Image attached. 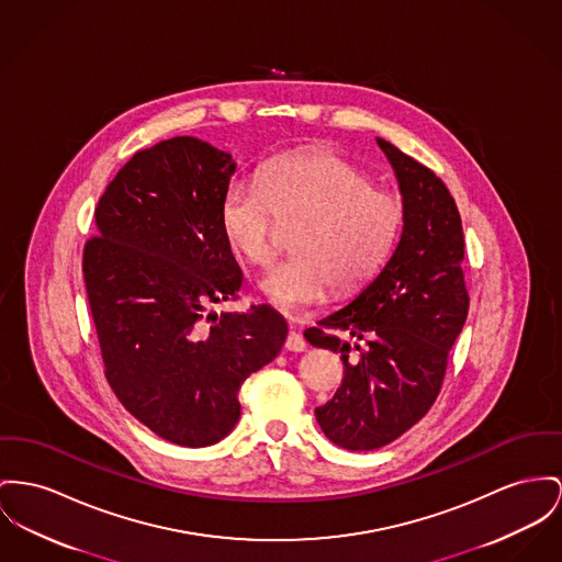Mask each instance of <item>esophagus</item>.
Segmentation results:
<instances>
[{
	"instance_id": "34e87169",
	"label": "esophagus",
	"mask_w": 562,
	"mask_h": 562,
	"mask_svg": "<svg viewBox=\"0 0 562 562\" xmlns=\"http://www.w3.org/2000/svg\"><path fill=\"white\" fill-rule=\"evenodd\" d=\"M285 349L288 351H304L306 349V340L302 338V335L292 330L288 338H285Z\"/></svg>"
}]
</instances>
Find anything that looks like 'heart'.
<instances>
[{"label":"heart","mask_w":562,"mask_h":562,"mask_svg":"<svg viewBox=\"0 0 562 562\" xmlns=\"http://www.w3.org/2000/svg\"><path fill=\"white\" fill-rule=\"evenodd\" d=\"M220 222L229 247L251 263L270 262L279 224H299L296 254L270 266L260 290L281 308H302L330 285L353 292L373 274L398 238L403 206L349 161L313 150L272 161L258 183H229Z\"/></svg>","instance_id":"heart-1"}]
</instances>
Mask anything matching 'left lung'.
I'll return each instance as SVG.
<instances>
[{"label": "left lung", "instance_id": "left-lung-1", "mask_svg": "<svg viewBox=\"0 0 562 562\" xmlns=\"http://www.w3.org/2000/svg\"><path fill=\"white\" fill-rule=\"evenodd\" d=\"M376 145L403 193L401 240L356 299L304 330L313 347L340 353L342 383L315 417L333 443L351 451L392 443L435 405L469 313L464 234L449 189L392 143Z\"/></svg>", "mask_w": 562, "mask_h": 562}]
</instances>
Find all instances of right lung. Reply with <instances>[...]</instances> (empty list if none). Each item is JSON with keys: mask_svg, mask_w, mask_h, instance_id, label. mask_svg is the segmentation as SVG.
Segmentation results:
<instances>
[{"mask_svg": "<svg viewBox=\"0 0 562 562\" xmlns=\"http://www.w3.org/2000/svg\"><path fill=\"white\" fill-rule=\"evenodd\" d=\"M236 164L191 136L138 150L95 209L82 272L104 374L121 405L157 437L206 448L240 417L243 381L277 358L288 322L238 299L243 272L220 211Z\"/></svg>", "mask_w": 562, "mask_h": 562, "instance_id": "add662e5", "label": "right lung"}]
</instances>
